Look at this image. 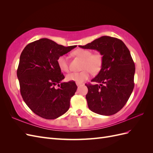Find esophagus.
Returning a JSON list of instances; mask_svg holds the SVG:
<instances>
[{
	"mask_svg": "<svg viewBox=\"0 0 153 153\" xmlns=\"http://www.w3.org/2000/svg\"><path fill=\"white\" fill-rule=\"evenodd\" d=\"M76 85H77L78 87H80V86L81 85V84H76Z\"/></svg>",
	"mask_w": 153,
	"mask_h": 153,
	"instance_id": "1",
	"label": "esophagus"
}]
</instances>
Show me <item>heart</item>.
Returning a JSON list of instances; mask_svg holds the SVG:
<instances>
[{
  "instance_id": "obj_1",
  "label": "heart",
  "mask_w": 153,
  "mask_h": 153,
  "mask_svg": "<svg viewBox=\"0 0 153 153\" xmlns=\"http://www.w3.org/2000/svg\"><path fill=\"white\" fill-rule=\"evenodd\" d=\"M73 54L75 56L83 60L81 72L71 73L66 75L68 81L75 82L76 84H82V82L89 78L91 72L93 74L98 73L103 66V55L97 52L92 53V51L88 49L78 48L73 51ZM57 64L62 71H69L68 59L64 55H60L57 59Z\"/></svg>"
}]
</instances>
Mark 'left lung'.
Segmentation results:
<instances>
[{
	"mask_svg": "<svg viewBox=\"0 0 153 153\" xmlns=\"http://www.w3.org/2000/svg\"><path fill=\"white\" fill-rule=\"evenodd\" d=\"M78 47L96 50L103 59L101 69L91 80L96 84H85L89 108L100 115L116 114L126 105L134 88L135 67L129 50L121 40L106 36Z\"/></svg>",
	"mask_w": 153,
	"mask_h": 153,
	"instance_id": "1",
	"label": "left lung"
}]
</instances>
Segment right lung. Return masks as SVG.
I'll return each mask as SVG.
<instances>
[{
	"label": "right lung",
	"instance_id": "1",
	"mask_svg": "<svg viewBox=\"0 0 153 153\" xmlns=\"http://www.w3.org/2000/svg\"><path fill=\"white\" fill-rule=\"evenodd\" d=\"M76 47H65L42 38L28 44L22 51L17 69L21 95L28 107L41 117L57 119L69 108L77 86L74 82H62L64 76L57 59ZM57 85L59 88L54 87Z\"/></svg>",
	"mask_w": 153,
	"mask_h": 153
}]
</instances>
